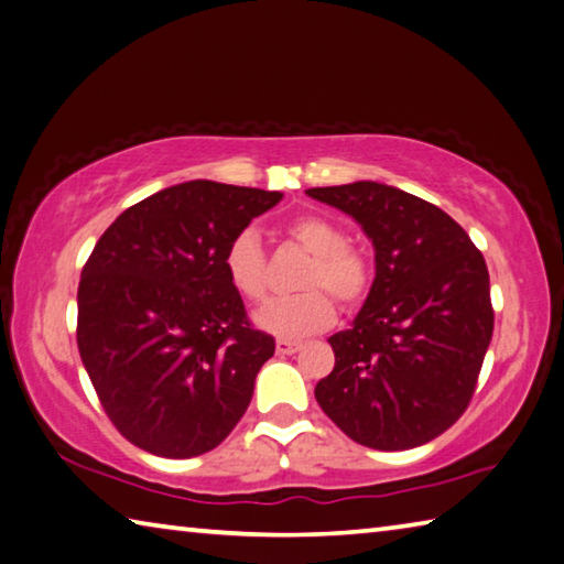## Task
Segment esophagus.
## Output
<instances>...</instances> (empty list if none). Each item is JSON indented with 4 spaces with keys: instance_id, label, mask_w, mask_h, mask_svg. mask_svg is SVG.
Instances as JSON below:
<instances>
[{
    "instance_id": "1",
    "label": "esophagus",
    "mask_w": 564,
    "mask_h": 564,
    "mask_svg": "<svg viewBox=\"0 0 564 564\" xmlns=\"http://www.w3.org/2000/svg\"><path fill=\"white\" fill-rule=\"evenodd\" d=\"M301 347H303L301 343L285 340V337H281V340H275V352H279V355H293V352H299Z\"/></svg>"
}]
</instances>
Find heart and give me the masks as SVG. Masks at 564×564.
<instances>
[{
  "label": "heart",
  "mask_w": 564,
  "mask_h": 564,
  "mask_svg": "<svg viewBox=\"0 0 564 564\" xmlns=\"http://www.w3.org/2000/svg\"><path fill=\"white\" fill-rule=\"evenodd\" d=\"M291 241L311 253V261L299 279L303 293L265 303L256 313V323L265 333L279 337H305L330 327L335 303L343 308L360 305L372 289V263L367 256L347 243L345 231L335 221L301 214L289 224ZM224 271L231 289L251 303L263 301L269 293V256L259 234L243 229L224 251Z\"/></svg>",
  "instance_id": "1"
}]
</instances>
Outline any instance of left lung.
<instances>
[{"instance_id": "8db88e82", "label": "left lung", "mask_w": 564, "mask_h": 564, "mask_svg": "<svg viewBox=\"0 0 564 564\" xmlns=\"http://www.w3.org/2000/svg\"><path fill=\"white\" fill-rule=\"evenodd\" d=\"M308 194L360 221L377 261L355 325L330 337L335 367L315 384L317 404L362 446L432 442L466 412L494 335L484 253L446 212L397 187Z\"/></svg>"}]
</instances>
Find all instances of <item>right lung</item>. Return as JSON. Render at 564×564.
I'll return each instance as SVG.
<instances>
[{
	"label": "right lung",
	"instance_id": "add662e5",
	"mask_svg": "<svg viewBox=\"0 0 564 564\" xmlns=\"http://www.w3.org/2000/svg\"><path fill=\"white\" fill-rule=\"evenodd\" d=\"M281 192L175 184L110 224L80 271L76 340L100 406L142 452H212L275 350L224 271L229 241Z\"/></svg>",
	"mask_w": 564,
	"mask_h": 564
}]
</instances>
